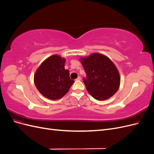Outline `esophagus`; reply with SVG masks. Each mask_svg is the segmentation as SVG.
<instances>
[{
  "mask_svg": "<svg viewBox=\"0 0 154 154\" xmlns=\"http://www.w3.org/2000/svg\"><path fill=\"white\" fill-rule=\"evenodd\" d=\"M82 80V78H81L80 76H78V77L76 79V80H78V81H80V80Z\"/></svg>",
  "mask_w": 154,
  "mask_h": 154,
  "instance_id": "esophagus-1",
  "label": "esophagus"
}]
</instances>
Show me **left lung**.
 Wrapping results in <instances>:
<instances>
[{"instance_id": "8db88e82", "label": "left lung", "mask_w": 154, "mask_h": 154, "mask_svg": "<svg viewBox=\"0 0 154 154\" xmlns=\"http://www.w3.org/2000/svg\"><path fill=\"white\" fill-rule=\"evenodd\" d=\"M80 60L87 75L83 82L88 93L100 101L114 95L120 85V76L112 60L104 54L96 53Z\"/></svg>"}]
</instances>
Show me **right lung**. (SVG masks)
I'll return each instance as SVG.
<instances>
[{"label":"right lung","mask_w":154,"mask_h":154,"mask_svg":"<svg viewBox=\"0 0 154 154\" xmlns=\"http://www.w3.org/2000/svg\"><path fill=\"white\" fill-rule=\"evenodd\" d=\"M66 62L64 58L54 54L45 59L36 70L34 75L35 86L48 99L62 98L74 82L70 79L68 70L65 69Z\"/></svg>","instance_id":"add662e5"}]
</instances>
